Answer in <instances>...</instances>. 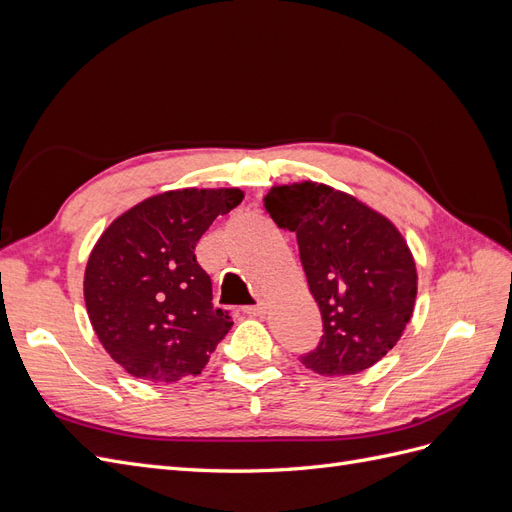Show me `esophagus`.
Returning a JSON list of instances; mask_svg holds the SVG:
<instances>
[{"label":"esophagus","mask_w":512,"mask_h":512,"mask_svg":"<svg viewBox=\"0 0 512 512\" xmlns=\"http://www.w3.org/2000/svg\"><path fill=\"white\" fill-rule=\"evenodd\" d=\"M243 312L247 314V316H265L267 314V303L265 301H260V303H256V305H247Z\"/></svg>","instance_id":"esophagus-1"}]
</instances>
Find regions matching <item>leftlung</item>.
Here are the masks:
<instances>
[{
	"instance_id": "left-lung-1",
	"label": "left lung",
	"mask_w": 512,
	"mask_h": 512,
	"mask_svg": "<svg viewBox=\"0 0 512 512\" xmlns=\"http://www.w3.org/2000/svg\"><path fill=\"white\" fill-rule=\"evenodd\" d=\"M273 222L297 232L322 339L301 356L320 376H350L376 365L412 318L416 265L397 226L359 198L316 181L273 185Z\"/></svg>"
}]
</instances>
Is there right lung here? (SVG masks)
Listing matches in <instances>:
<instances>
[{
    "label": "right lung",
    "mask_w": 512,
    "mask_h": 512,
    "mask_svg": "<svg viewBox=\"0 0 512 512\" xmlns=\"http://www.w3.org/2000/svg\"><path fill=\"white\" fill-rule=\"evenodd\" d=\"M239 188H183L145 198L108 226L85 267V305L100 344L130 376H196L232 327L215 309L196 243Z\"/></svg>",
    "instance_id": "right-lung-1"
}]
</instances>
